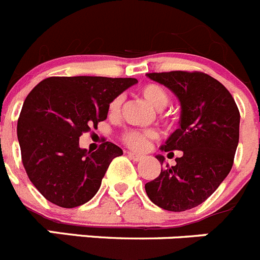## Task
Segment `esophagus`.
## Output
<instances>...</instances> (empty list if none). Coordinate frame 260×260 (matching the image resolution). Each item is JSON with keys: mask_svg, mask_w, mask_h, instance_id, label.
I'll list each match as a JSON object with an SVG mask.
<instances>
[{"mask_svg": "<svg viewBox=\"0 0 260 260\" xmlns=\"http://www.w3.org/2000/svg\"><path fill=\"white\" fill-rule=\"evenodd\" d=\"M128 156H129V159L135 160V161H141L142 159H144V155L141 154H136V152H128Z\"/></svg>", "mask_w": 260, "mask_h": 260, "instance_id": "34e87169", "label": "esophagus"}]
</instances>
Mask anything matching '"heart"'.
I'll return each mask as SVG.
<instances>
[{
	"instance_id": "heart-1",
	"label": "heart",
	"mask_w": 260,
	"mask_h": 260,
	"mask_svg": "<svg viewBox=\"0 0 260 260\" xmlns=\"http://www.w3.org/2000/svg\"><path fill=\"white\" fill-rule=\"evenodd\" d=\"M140 93L145 100L156 110H161L169 104V93L161 84L159 83H146L140 88ZM123 97H114L109 104V114L113 116L118 115L122 108ZM155 137L154 131H136L129 129L124 132L122 140L128 147L133 150H144L146 147L147 141Z\"/></svg>"
}]
</instances>
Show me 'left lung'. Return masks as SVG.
<instances>
[{
    "instance_id": "8db88e82",
    "label": "left lung",
    "mask_w": 260,
    "mask_h": 260,
    "mask_svg": "<svg viewBox=\"0 0 260 260\" xmlns=\"http://www.w3.org/2000/svg\"><path fill=\"white\" fill-rule=\"evenodd\" d=\"M181 101L179 128L161 150H181L176 166L161 169L145 185L150 200L166 210L185 212L207 200L234 166L240 111L230 91L203 72L147 73ZM156 159L163 164L164 156Z\"/></svg>"
}]
</instances>
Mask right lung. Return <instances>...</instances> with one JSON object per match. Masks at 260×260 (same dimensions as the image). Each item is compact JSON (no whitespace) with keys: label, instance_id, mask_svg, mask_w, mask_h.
<instances>
[{"label":"right lung","instance_id":"add662e5","mask_svg":"<svg viewBox=\"0 0 260 260\" xmlns=\"http://www.w3.org/2000/svg\"><path fill=\"white\" fill-rule=\"evenodd\" d=\"M136 78L50 77L29 92L18 119L21 161L29 179L50 203L75 208L91 200L111 160L123 150L104 142L96 151L79 137L108 116L114 97Z\"/></svg>","mask_w":260,"mask_h":260}]
</instances>
